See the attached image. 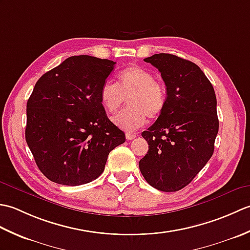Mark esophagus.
<instances>
[{
	"instance_id": "34e87169",
	"label": "esophagus",
	"mask_w": 250,
	"mask_h": 250,
	"mask_svg": "<svg viewBox=\"0 0 250 250\" xmlns=\"http://www.w3.org/2000/svg\"><path fill=\"white\" fill-rule=\"evenodd\" d=\"M135 137H136V134H133V133H125V139L128 140V141L133 140V139H135Z\"/></svg>"
}]
</instances>
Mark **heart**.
<instances>
[{"mask_svg": "<svg viewBox=\"0 0 250 250\" xmlns=\"http://www.w3.org/2000/svg\"><path fill=\"white\" fill-rule=\"evenodd\" d=\"M129 98V108L113 118L119 129L132 132L147 122V117L156 119L167 103L163 84L155 81L153 74L144 67L132 65L121 71L118 83L105 82L100 90V100L108 113H116Z\"/></svg>", "mask_w": 250, "mask_h": 250, "instance_id": "obj_1", "label": "heart"}]
</instances>
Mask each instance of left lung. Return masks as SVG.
<instances>
[{"mask_svg":"<svg viewBox=\"0 0 250 250\" xmlns=\"http://www.w3.org/2000/svg\"><path fill=\"white\" fill-rule=\"evenodd\" d=\"M157 67L167 103L142 133L149 149L139 163L146 182L164 192L186 187L213 156L219 129L213 84L195 63L169 54L144 59Z\"/></svg>","mask_w":250,"mask_h":250,"instance_id":"8db88e82","label":"left lung"}]
</instances>
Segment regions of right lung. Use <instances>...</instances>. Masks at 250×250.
Returning a JSON list of instances; mask_svg holds the SVG:
<instances>
[{
    "label": "right lung",
    "instance_id": "add662e5",
    "mask_svg": "<svg viewBox=\"0 0 250 250\" xmlns=\"http://www.w3.org/2000/svg\"><path fill=\"white\" fill-rule=\"evenodd\" d=\"M115 63L70 57L35 83L26 103L25 141L51 182H92L103 173L109 152L125 143V133L107 118L100 100Z\"/></svg>",
    "mask_w": 250,
    "mask_h": 250
}]
</instances>
